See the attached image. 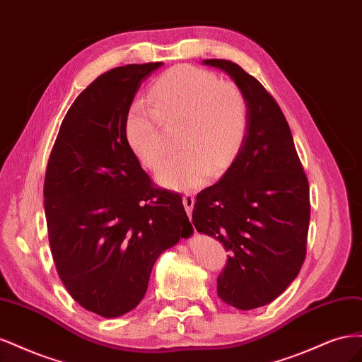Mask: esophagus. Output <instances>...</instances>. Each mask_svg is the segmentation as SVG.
Wrapping results in <instances>:
<instances>
[{"instance_id": "esophagus-1", "label": "esophagus", "mask_w": 362, "mask_h": 362, "mask_svg": "<svg viewBox=\"0 0 362 362\" xmlns=\"http://www.w3.org/2000/svg\"><path fill=\"white\" fill-rule=\"evenodd\" d=\"M182 204H184V208L185 211H187L189 216H192V210H193V205H194V198L192 193H185L182 196Z\"/></svg>"}]
</instances>
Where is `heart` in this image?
Wrapping results in <instances>:
<instances>
[{"label": "heart", "instance_id": "heart-1", "mask_svg": "<svg viewBox=\"0 0 362 362\" xmlns=\"http://www.w3.org/2000/svg\"><path fill=\"white\" fill-rule=\"evenodd\" d=\"M151 101L134 100L125 117L127 140L136 157L157 169L166 156L164 127H177L180 154L157 173L175 190H193L231 166L246 137L249 110L233 83L190 64L164 72L151 86Z\"/></svg>", "mask_w": 362, "mask_h": 362}]
</instances>
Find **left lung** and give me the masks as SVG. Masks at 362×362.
<instances>
[{"instance_id":"8db88e82","label":"left lung","mask_w":362,"mask_h":362,"mask_svg":"<svg viewBox=\"0 0 362 362\" xmlns=\"http://www.w3.org/2000/svg\"><path fill=\"white\" fill-rule=\"evenodd\" d=\"M205 64L225 71L243 92L249 122L222 180L196 196L193 225L221 242L228 262L217 296L238 310L267 305L284 293L306 255L310 184L278 103L255 76L231 60Z\"/></svg>"}]
</instances>
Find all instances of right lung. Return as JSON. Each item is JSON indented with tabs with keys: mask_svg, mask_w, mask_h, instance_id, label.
<instances>
[{
	"mask_svg": "<svg viewBox=\"0 0 362 362\" xmlns=\"http://www.w3.org/2000/svg\"><path fill=\"white\" fill-rule=\"evenodd\" d=\"M161 64L98 76L64 116L48 160L43 198L54 264L72 299L101 317L134 310L161 252L193 231L181 194L152 182L125 134L129 104Z\"/></svg>",
	"mask_w": 362,
	"mask_h": 362,
	"instance_id": "obj_1",
	"label": "right lung"
}]
</instances>
